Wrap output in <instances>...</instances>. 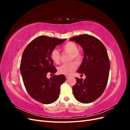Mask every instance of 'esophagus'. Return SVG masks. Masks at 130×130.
<instances>
[{
    "mask_svg": "<svg viewBox=\"0 0 130 130\" xmlns=\"http://www.w3.org/2000/svg\"><path fill=\"white\" fill-rule=\"evenodd\" d=\"M66 78L67 80H68L69 78H70V76H66Z\"/></svg>",
    "mask_w": 130,
    "mask_h": 130,
    "instance_id": "1",
    "label": "esophagus"
}]
</instances>
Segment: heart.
<instances>
[{"label": "heart", "instance_id": "b5f03b06", "mask_svg": "<svg viewBox=\"0 0 130 130\" xmlns=\"http://www.w3.org/2000/svg\"><path fill=\"white\" fill-rule=\"evenodd\" d=\"M63 49L71 54L70 60H74L76 62L79 63L82 60L81 54L78 52V46L73 42H68L64 45ZM50 57L54 62L56 64L59 63L60 59V53L57 49H54L50 54ZM76 68V64L75 62H72L68 63L63 64L58 68V72L65 75H70Z\"/></svg>", "mask_w": 130, "mask_h": 130}]
</instances>
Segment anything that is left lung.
<instances>
[{
  "label": "left lung",
  "mask_w": 130,
  "mask_h": 130,
  "mask_svg": "<svg viewBox=\"0 0 130 130\" xmlns=\"http://www.w3.org/2000/svg\"><path fill=\"white\" fill-rule=\"evenodd\" d=\"M69 40L83 49L84 58L77 72L86 75L84 80L75 77L74 96L81 103H92L101 95L107 84L110 63L107 50L100 40L89 35L74 36Z\"/></svg>",
  "instance_id": "8db88e82"
}]
</instances>
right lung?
Listing matches in <instances>:
<instances>
[{"instance_id":"add662e5","label":"right lung","mask_w":130,"mask_h":130,"mask_svg":"<svg viewBox=\"0 0 130 130\" xmlns=\"http://www.w3.org/2000/svg\"><path fill=\"white\" fill-rule=\"evenodd\" d=\"M66 40L40 36L31 41L23 53L20 71L23 83L29 95L41 103L49 104L56 101L61 85L66 80L62 74L46 77L48 73L54 74L57 72L51 53Z\"/></svg>"}]
</instances>
